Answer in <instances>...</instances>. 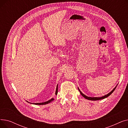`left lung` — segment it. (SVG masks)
<instances>
[{
    "label": "left lung",
    "mask_w": 128,
    "mask_h": 128,
    "mask_svg": "<svg viewBox=\"0 0 128 128\" xmlns=\"http://www.w3.org/2000/svg\"><path fill=\"white\" fill-rule=\"evenodd\" d=\"M117 85H118V84H117V86L115 87V88H114L113 89V90H112V91H110V93H108V94H107L106 95H105L104 96H102V97H99V98H98V97H90V96H86L84 95V94H83V93L82 92V91L80 90V89H79V88H78V90H79V91L80 94H82V96L84 98L86 99L89 100H100L104 99V98H107L108 96H109L114 91V90H115V89L116 88V87H117Z\"/></svg>",
    "instance_id": "8db88e82"
}]
</instances>
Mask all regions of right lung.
Returning a JSON list of instances; mask_svg holds the SVG:
<instances>
[{
  "label": "right lung",
  "instance_id": "add662e5",
  "mask_svg": "<svg viewBox=\"0 0 128 128\" xmlns=\"http://www.w3.org/2000/svg\"><path fill=\"white\" fill-rule=\"evenodd\" d=\"M58 84H57L56 88V93H55L56 96L57 95V94H58ZM54 100V98H52L50 99V100H47V101L44 102H42V103H30L32 104H35V105H45V104H48V103H50L52 102ZM26 101H27V100H26ZM27 102H28V101H27ZM28 103H30V102H28Z\"/></svg>",
  "mask_w": 128,
  "mask_h": 128
}]
</instances>
